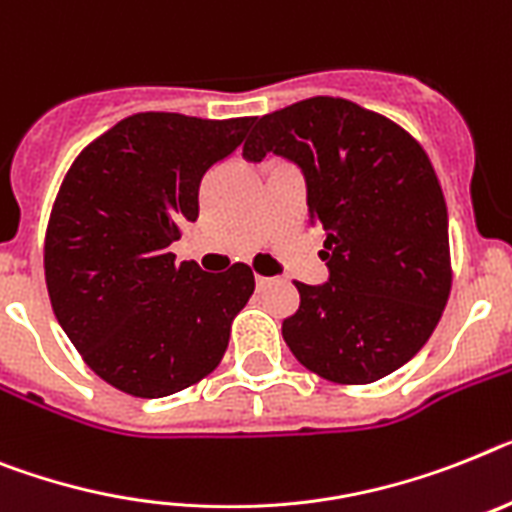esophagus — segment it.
Instances as JSON below:
<instances>
[{
	"instance_id": "34e87169",
	"label": "esophagus",
	"mask_w": 512,
	"mask_h": 512,
	"mask_svg": "<svg viewBox=\"0 0 512 512\" xmlns=\"http://www.w3.org/2000/svg\"><path fill=\"white\" fill-rule=\"evenodd\" d=\"M255 283H257V289H265V286H270V283H273V278H265V276H255Z\"/></svg>"
}]
</instances>
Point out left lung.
<instances>
[{
  "mask_svg": "<svg viewBox=\"0 0 512 512\" xmlns=\"http://www.w3.org/2000/svg\"><path fill=\"white\" fill-rule=\"evenodd\" d=\"M299 163L330 281L299 289L283 341L338 385H369L429 341L453 286L448 205L416 137L346 98L315 96L257 119L244 158Z\"/></svg>",
  "mask_w": 512,
  "mask_h": 512,
  "instance_id": "left-lung-1",
  "label": "left lung"
}]
</instances>
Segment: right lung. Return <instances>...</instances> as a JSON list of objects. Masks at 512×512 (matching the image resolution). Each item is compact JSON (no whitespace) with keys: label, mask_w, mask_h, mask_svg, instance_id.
Wrapping results in <instances>:
<instances>
[{"label":"right lung","mask_w":512,"mask_h":512,"mask_svg":"<svg viewBox=\"0 0 512 512\" xmlns=\"http://www.w3.org/2000/svg\"><path fill=\"white\" fill-rule=\"evenodd\" d=\"M252 117L132 114L80 150L44 242L59 325L101 380L135 398L190 388L221 364L252 268L203 273L169 244L200 216V182L234 153Z\"/></svg>","instance_id":"right-lung-1"}]
</instances>
